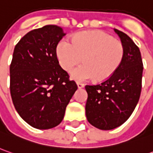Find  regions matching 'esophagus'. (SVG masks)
I'll return each instance as SVG.
<instances>
[{"mask_svg":"<svg viewBox=\"0 0 153 153\" xmlns=\"http://www.w3.org/2000/svg\"><path fill=\"white\" fill-rule=\"evenodd\" d=\"M77 86H78L79 89H81V88H83L85 85H84V84H81V83H77Z\"/></svg>","mask_w":153,"mask_h":153,"instance_id":"1","label":"esophagus"}]
</instances>
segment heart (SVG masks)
<instances>
[{"instance_id":"obj_1","label":"heart","mask_w":153,"mask_h":153,"mask_svg":"<svg viewBox=\"0 0 153 153\" xmlns=\"http://www.w3.org/2000/svg\"><path fill=\"white\" fill-rule=\"evenodd\" d=\"M124 55L123 43L102 31H85L75 34L71 41L62 39L56 46L61 67L70 71L82 60L84 64L71 72L76 81L94 78L103 81L113 75L120 66Z\"/></svg>"}]
</instances>
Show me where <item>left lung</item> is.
Segmentation results:
<instances>
[{"label":"left lung","mask_w":153,"mask_h":153,"mask_svg":"<svg viewBox=\"0 0 153 153\" xmlns=\"http://www.w3.org/2000/svg\"><path fill=\"white\" fill-rule=\"evenodd\" d=\"M123 43L124 55L119 68L107 80L85 85V115L89 123L102 130L113 129L130 117L141 91L143 63L138 46L124 32L114 29Z\"/></svg>","instance_id":"left-lung-1"}]
</instances>
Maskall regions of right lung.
Listing matches in <instances>:
<instances>
[{"label": "right lung", "instance_id": "1", "mask_svg": "<svg viewBox=\"0 0 153 153\" xmlns=\"http://www.w3.org/2000/svg\"><path fill=\"white\" fill-rule=\"evenodd\" d=\"M65 34L59 26L45 25L29 31L14 48L11 97L20 117L35 129H51L60 124L78 89L56 57L57 44Z\"/></svg>", "mask_w": 153, "mask_h": 153}]
</instances>
